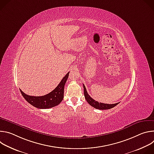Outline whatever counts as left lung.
I'll return each instance as SVG.
<instances>
[{"label":"left lung","instance_id":"8db88e82","mask_svg":"<svg viewBox=\"0 0 154 154\" xmlns=\"http://www.w3.org/2000/svg\"><path fill=\"white\" fill-rule=\"evenodd\" d=\"M83 88H84V96H85V99L91 106H92L93 107L96 109H110L113 108L114 106H115L119 103H116L113 104H108V103H100L97 101H96L92 97H91V96L88 94L87 91L86 90V88L84 85H83Z\"/></svg>","mask_w":154,"mask_h":154}]
</instances>
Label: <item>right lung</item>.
<instances>
[{"label": "right lung", "mask_w": 154, "mask_h": 154, "mask_svg": "<svg viewBox=\"0 0 154 154\" xmlns=\"http://www.w3.org/2000/svg\"><path fill=\"white\" fill-rule=\"evenodd\" d=\"M69 72L66 74L58 84V85L51 93L42 96H32L25 94L23 91H20L24 99L33 106L39 109L51 108L60 103L64 97V85L67 81Z\"/></svg>", "instance_id": "obj_1"}]
</instances>
